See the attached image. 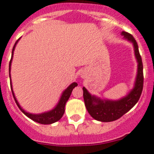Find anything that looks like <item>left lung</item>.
Masks as SVG:
<instances>
[{"mask_svg": "<svg viewBox=\"0 0 154 154\" xmlns=\"http://www.w3.org/2000/svg\"><path fill=\"white\" fill-rule=\"evenodd\" d=\"M123 39L133 44L134 48L135 57L137 61V73L134 82V86L126 95L118 100L101 98L93 95L84 87V100L88 113L97 121L108 122L117 120L129 112L136 103L138 102L141 95L143 86V63L139 53L138 45L132 35L126 32H122Z\"/></svg>", "mask_w": 154, "mask_h": 154, "instance_id": "1", "label": "left lung"}]
</instances>
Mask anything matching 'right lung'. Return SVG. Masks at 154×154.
Listing matches in <instances>:
<instances>
[{"mask_svg":"<svg viewBox=\"0 0 154 154\" xmlns=\"http://www.w3.org/2000/svg\"><path fill=\"white\" fill-rule=\"evenodd\" d=\"M18 40L15 42L14 47H13L12 56H11L10 63H9V77H10L11 88V91H12L13 96H14V101H15L16 104H17V105H18V107L19 108L20 110L23 112L24 114L27 116L28 118H29L30 119L33 120L34 122H36L38 123L43 124V125H49V124L54 123V122H56L59 121V120L61 118H62V116H63L64 112H65V105H66V101H68V99H69V97H70V94H71L72 91H73V88L77 86V84L76 82L72 83L71 85H69V86L63 91L58 103H57V105H56L53 109H51V110L42 112V113H38V114H33V113H30V112H26L25 109H23L21 108V106L19 105V103H18V100L16 98L15 95H14V91H13L12 88L11 78V62H12L14 49H15V46L16 45H17V43L18 42Z\"/></svg>","mask_w":154,"mask_h":154,"instance_id":"obj_1","label":"right lung"}]
</instances>
